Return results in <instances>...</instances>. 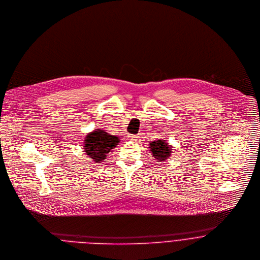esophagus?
<instances>
[{
  "label": "esophagus",
  "mask_w": 260,
  "mask_h": 260,
  "mask_svg": "<svg viewBox=\"0 0 260 260\" xmlns=\"http://www.w3.org/2000/svg\"><path fill=\"white\" fill-rule=\"evenodd\" d=\"M128 138L130 139V140H133V141H136V140H138V138H139V136L138 135H133V134H129L128 135Z\"/></svg>",
  "instance_id": "esophagus-1"
}]
</instances>
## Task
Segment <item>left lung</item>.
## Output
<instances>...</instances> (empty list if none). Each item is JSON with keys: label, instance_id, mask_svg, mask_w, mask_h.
<instances>
[{"label": "left lung", "instance_id": "8db88e82", "mask_svg": "<svg viewBox=\"0 0 260 260\" xmlns=\"http://www.w3.org/2000/svg\"><path fill=\"white\" fill-rule=\"evenodd\" d=\"M150 148L153 156L155 159L159 160V162L165 161L171 156V147L164 140H155L154 142H151Z\"/></svg>", "mask_w": 260, "mask_h": 260}]
</instances>
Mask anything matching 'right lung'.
<instances>
[{
    "mask_svg": "<svg viewBox=\"0 0 260 260\" xmlns=\"http://www.w3.org/2000/svg\"><path fill=\"white\" fill-rule=\"evenodd\" d=\"M119 143V138L106 133L103 130H96L88 134L85 140V152L87 156L96 162H101Z\"/></svg>",
    "mask_w": 260,
    "mask_h": 260,
    "instance_id": "right-lung-1",
    "label": "right lung"
}]
</instances>
